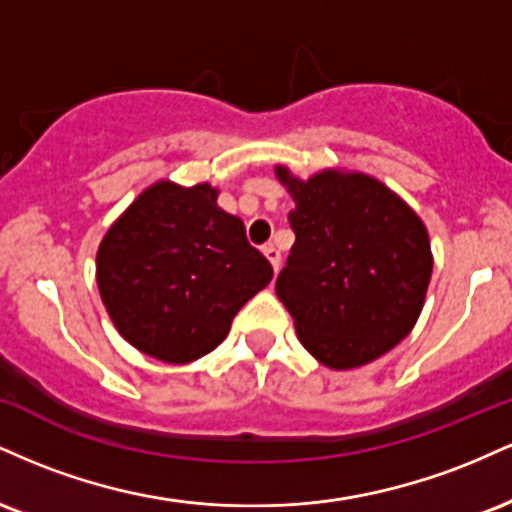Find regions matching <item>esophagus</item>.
<instances>
[{
  "instance_id": "obj_1",
  "label": "esophagus",
  "mask_w": 512,
  "mask_h": 512,
  "mask_svg": "<svg viewBox=\"0 0 512 512\" xmlns=\"http://www.w3.org/2000/svg\"><path fill=\"white\" fill-rule=\"evenodd\" d=\"M264 255H267V260L272 262V267L274 269H279L281 267V252H279V248H276V245H264Z\"/></svg>"
}]
</instances>
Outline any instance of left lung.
I'll return each mask as SVG.
<instances>
[{"instance_id": "8db88e82", "label": "left lung", "mask_w": 512, "mask_h": 512, "mask_svg": "<svg viewBox=\"0 0 512 512\" xmlns=\"http://www.w3.org/2000/svg\"><path fill=\"white\" fill-rule=\"evenodd\" d=\"M296 207V233L276 296L317 361L346 370L375 361L416 325L433 257L419 216L383 182L325 170L308 182L276 168Z\"/></svg>"}]
</instances>
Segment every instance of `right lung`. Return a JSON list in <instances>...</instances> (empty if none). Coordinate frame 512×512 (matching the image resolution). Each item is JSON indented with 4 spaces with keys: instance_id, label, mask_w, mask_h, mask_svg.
<instances>
[{
    "instance_id": "obj_1",
    "label": "right lung",
    "mask_w": 512,
    "mask_h": 512,
    "mask_svg": "<svg viewBox=\"0 0 512 512\" xmlns=\"http://www.w3.org/2000/svg\"><path fill=\"white\" fill-rule=\"evenodd\" d=\"M96 272L117 332L166 363L214 351L274 276L243 221L216 204L214 187L173 182H156L113 223Z\"/></svg>"
}]
</instances>
